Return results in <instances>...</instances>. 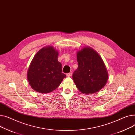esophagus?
I'll return each mask as SVG.
<instances>
[{
  "label": "esophagus",
  "mask_w": 135,
  "mask_h": 135,
  "mask_svg": "<svg viewBox=\"0 0 135 135\" xmlns=\"http://www.w3.org/2000/svg\"><path fill=\"white\" fill-rule=\"evenodd\" d=\"M72 75H73L72 73H70L66 74V76H67L68 77H70V76H72Z\"/></svg>",
  "instance_id": "34e87169"
}]
</instances>
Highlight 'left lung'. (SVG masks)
Returning a JSON list of instances; mask_svg holds the SVG:
<instances>
[{
    "instance_id": "left-lung-1",
    "label": "left lung",
    "mask_w": 135,
    "mask_h": 135,
    "mask_svg": "<svg viewBox=\"0 0 135 135\" xmlns=\"http://www.w3.org/2000/svg\"><path fill=\"white\" fill-rule=\"evenodd\" d=\"M78 68L73 75L78 89L82 93L94 94L104 88L108 80L107 69L100 55L90 47L77 52Z\"/></svg>"
}]
</instances>
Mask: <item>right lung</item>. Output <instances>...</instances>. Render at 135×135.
<instances>
[{
	"instance_id": "obj_1",
	"label": "right lung",
	"mask_w": 135,
	"mask_h": 135,
	"mask_svg": "<svg viewBox=\"0 0 135 135\" xmlns=\"http://www.w3.org/2000/svg\"><path fill=\"white\" fill-rule=\"evenodd\" d=\"M58 52L53 46L40 50L31 60L27 71V80L33 89L47 94L56 89L66 75L58 61Z\"/></svg>"
}]
</instances>
